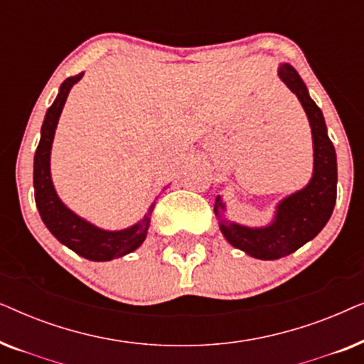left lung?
Here are the masks:
<instances>
[{"label":"left lung","instance_id":"obj_1","mask_svg":"<svg viewBox=\"0 0 364 364\" xmlns=\"http://www.w3.org/2000/svg\"><path fill=\"white\" fill-rule=\"evenodd\" d=\"M278 76L287 84L305 109L313 137V176L306 187L283 198L277 205L275 218L270 225L252 228L238 225L220 213L225 203L220 196L215 198V215L220 217V232L227 242L260 260H277L290 255L315 238L330 220L336 202V152L328 137L321 109L308 94L300 74L290 64H280Z\"/></svg>","mask_w":364,"mask_h":364}]
</instances>
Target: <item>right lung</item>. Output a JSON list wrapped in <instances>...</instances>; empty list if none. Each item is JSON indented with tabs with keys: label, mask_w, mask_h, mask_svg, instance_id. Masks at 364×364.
I'll return each mask as SVG.
<instances>
[{
	"label": "right lung",
	"mask_w": 364,
	"mask_h": 364,
	"mask_svg": "<svg viewBox=\"0 0 364 364\" xmlns=\"http://www.w3.org/2000/svg\"><path fill=\"white\" fill-rule=\"evenodd\" d=\"M82 74L68 77L59 87L58 97L54 99L51 107L48 109L41 127V139H39L36 154H34V200L48 230L58 238L63 245L71 248L77 255L92 262H109L114 258L124 257L142 245L146 240L149 225H151V213L154 210L152 203L141 222L124 230H102L87 220L76 215L73 210L64 205L58 197L56 188L51 181V147L54 132H56L59 116H61L68 94Z\"/></svg>",
	"instance_id": "right-lung-1"
}]
</instances>
